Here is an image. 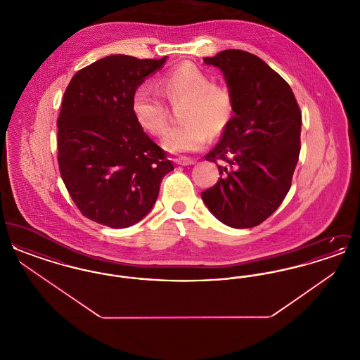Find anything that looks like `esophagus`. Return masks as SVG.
Segmentation results:
<instances>
[{"label":"esophagus","mask_w":360,"mask_h":360,"mask_svg":"<svg viewBox=\"0 0 360 360\" xmlns=\"http://www.w3.org/2000/svg\"><path fill=\"white\" fill-rule=\"evenodd\" d=\"M175 163L179 166H191L195 163V160L191 158H186V156H179L175 159Z\"/></svg>","instance_id":"esophagus-1"}]
</instances>
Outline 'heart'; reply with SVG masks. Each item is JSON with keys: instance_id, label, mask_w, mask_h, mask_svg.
Here are the masks:
<instances>
[{"instance_id": "b5f03b06", "label": "heart", "mask_w": 360, "mask_h": 360, "mask_svg": "<svg viewBox=\"0 0 360 360\" xmlns=\"http://www.w3.org/2000/svg\"><path fill=\"white\" fill-rule=\"evenodd\" d=\"M159 86L170 101L185 100L181 119L163 139V146L172 154L197 151L210 136H219L233 117V97L228 87L212 84L204 70L182 63L165 72ZM132 113L137 124L153 135L165 132L167 110L162 98L147 85L137 87L132 94Z\"/></svg>"}]
</instances>
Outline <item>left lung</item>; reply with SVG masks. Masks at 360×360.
<instances>
[{"label": "left lung", "instance_id": "left-lung-1", "mask_svg": "<svg viewBox=\"0 0 360 360\" xmlns=\"http://www.w3.org/2000/svg\"><path fill=\"white\" fill-rule=\"evenodd\" d=\"M204 62L221 70L235 115L205 155L209 162H221V176L201 198L225 225L252 228L290 190L301 150V110L289 84L257 55L225 50Z\"/></svg>", "mask_w": 360, "mask_h": 360}]
</instances>
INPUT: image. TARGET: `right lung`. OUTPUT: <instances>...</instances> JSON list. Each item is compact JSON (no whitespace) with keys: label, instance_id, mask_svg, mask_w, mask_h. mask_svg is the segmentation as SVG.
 I'll return each instance as SVG.
<instances>
[{"label":"right lung","instance_id":"obj_1","mask_svg":"<svg viewBox=\"0 0 360 360\" xmlns=\"http://www.w3.org/2000/svg\"><path fill=\"white\" fill-rule=\"evenodd\" d=\"M162 59L110 55L70 81L58 125V163L72 201L89 220L128 228L153 209L174 170L132 113V94Z\"/></svg>","mask_w":360,"mask_h":360}]
</instances>
